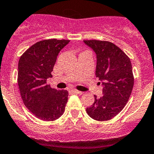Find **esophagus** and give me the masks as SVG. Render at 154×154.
Wrapping results in <instances>:
<instances>
[{
	"mask_svg": "<svg viewBox=\"0 0 154 154\" xmlns=\"http://www.w3.org/2000/svg\"><path fill=\"white\" fill-rule=\"evenodd\" d=\"M71 92L73 93V94H79V95H81V94H82V91H77V90H75V89L71 90Z\"/></svg>",
	"mask_w": 154,
	"mask_h": 154,
	"instance_id": "1",
	"label": "esophagus"
}]
</instances>
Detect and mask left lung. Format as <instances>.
<instances>
[{
  "label": "left lung",
  "mask_w": 154,
  "mask_h": 154,
  "mask_svg": "<svg viewBox=\"0 0 154 154\" xmlns=\"http://www.w3.org/2000/svg\"><path fill=\"white\" fill-rule=\"evenodd\" d=\"M97 54L96 76L103 82V96L87 108L94 120L106 121L122 111L128 102L134 85L130 59L119 47L109 41L84 40Z\"/></svg>",
  "instance_id": "1"
}]
</instances>
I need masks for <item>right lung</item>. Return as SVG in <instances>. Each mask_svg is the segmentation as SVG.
I'll return each mask as SVG.
<instances>
[{
    "mask_svg": "<svg viewBox=\"0 0 154 154\" xmlns=\"http://www.w3.org/2000/svg\"><path fill=\"white\" fill-rule=\"evenodd\" d=\"M66 39L39 41L22 54L18 66V85L22 101L34 116L44 121L58 119L63 114L68 91L51 88L46 79L60 50L69 43Z\"/></svg>",
    "mask_w": 154,
    "mask_h": 154,
    "instance_id": "add662e5",
    "label": "right lung"
}]
</instances>
